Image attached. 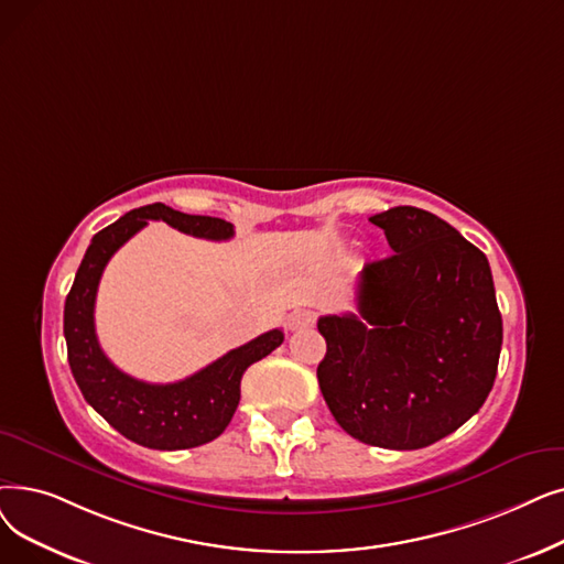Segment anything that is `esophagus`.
Segmentation results:
<instances>
[{"label": "esophagus", "instance_id": "1", "mask_svg": "<svg viewBox=\"0 0 564 564\" xmlns=\"http://www.w3.org/2000/svg\"><path fill=\"white\" fill-rule=\"evenodd\" d=\"M313 323H315V313L308 311V308H302V311H295L290 315L288 327L290 329H304V327H311Z\"/></svg>", "mask_w": 564, "mask_h": 564}]
</instances>
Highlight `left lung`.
<instances>
[{"instance_id": "1", "label": "left lung", "mask_w": 564, "mask_h": 564, "mask_svg": "<svg viewBox=\"0 0 564 564\" xmlns=\"http://www.w3.org/2000/svg\"><path fill=\"white\" fill-rule=\"evenodd\" d=\"M369 221L389 258L366 262L357 315H323L317 382L359 443L422 449L468 422L498 373L502 315L486 256L443 218L391 207Z\"/></svg>"}]
</instances>
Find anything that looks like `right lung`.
I'll list each match as a JSON object with an SVG mask.
<instances>
[{
	"label": "right lung",
	"mask_w": 564,
	"mask_h": 564,
	"mask_svg": "<svg viewBox=\"0 0 564 564\" xmlns=\"http://www.w3.org/2000/svg\"><path fill=\"white\" fill-rule=\"evenodd\" d=\"M147 221H165L180 232L224 241L235 235L232 224L214 216L182 214L161 203L133 209L91 237L78 267L76 281L64 304V336L68 366L85 401L133 443L150 449H191L212 443L230 424L239 405L241 376L249 366L283 343V332L272 329L218 357L203 371L180 382H142L106 357L94 329L96 290L108 260Z\"/></svg>",
	"instance_id": "right-lung-1"
}]
</instances>
